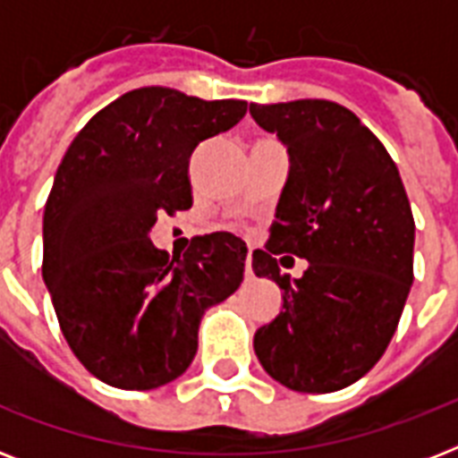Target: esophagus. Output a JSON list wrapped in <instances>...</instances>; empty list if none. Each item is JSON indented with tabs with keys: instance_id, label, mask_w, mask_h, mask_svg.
Instances as JSON below:
<instances>
[{
	"instance_id": "obj_1",
	"label": "esophagus",
	"mask_w": 458,
	"mask_h": 458,
	"mask_svg": "<svg viewBox=\"0 0 458 458\" xmlns=\"http://www.w3.org/2000/svg\"><path fill=\"white\" fill-rule=\"evenodd\" d=\"M244 278L247 280L254 278V271H251V251H250V257H247V261H244Z\"/></svg>"
}]
</instances>
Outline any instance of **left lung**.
Listing matches in <instances>:
<instances>
[{"label":"left lung","mask_w":458,"mask_h":458,"mask_svg":"<svg viewBox=\"0 0 458 458\" xmlns=\"http://www.w3.org/2000/svg\"><path fill=\"white\" fill-rule=\"evenodd\" d=\"M290 154L259 278L276 280L283 311L259 327L254 352L290 390L335 392L385 354L413 283V214L397 164L349 109L327 99L250 104ZM306 258L297 281L276 253Z\"/></svg>","instance_id":"8db88e82"}]
</instances>
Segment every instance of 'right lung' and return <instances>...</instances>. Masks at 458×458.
<instances>
[{
	"mask_svg": "<svg viewBox=\"0 0 458 458\" xmlns=\"http://www.w3.org/2000/svg\"><path fill=\"white\" fill-rule=\"evenodd\" d=\"M244 114L242 99L131 89L61 158L42 221V278L68 347L102 383L154 390L182 376L204 311L242 283L240 237L211 233L171 259L149 230L192 207L190 157Z\"/></svg>",
	"mask_w": 458,
	"mask_h": 458,
	"instance_id": "add662e5",
	"label": "right lung"
}]
</instances>
